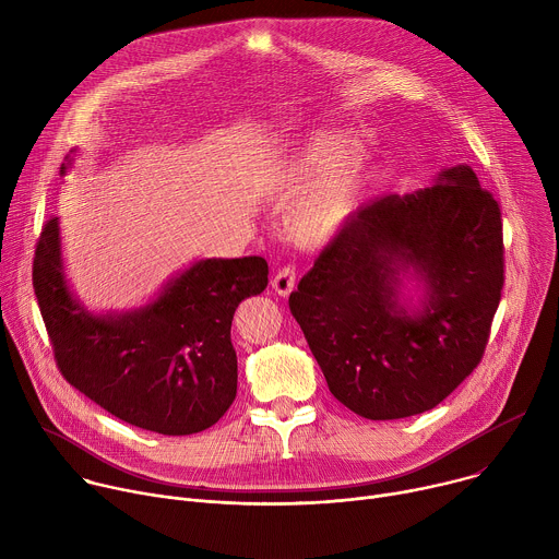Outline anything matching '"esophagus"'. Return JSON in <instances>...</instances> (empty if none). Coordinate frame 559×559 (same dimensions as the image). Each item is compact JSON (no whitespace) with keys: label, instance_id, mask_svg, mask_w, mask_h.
Segmentation results:
<instances>
[{"label":"esophagus","instance_id":"obj_1","mask_svg":"<svg viewBox=\"0 0 559 559\" xmlns=\"http://www.w3.org/2000/svg\"><path fill=\"white\" fill-rule=\"evenodd\" d=\"M294 285H296V272H294V267H281V270L276 272V276L272 278V287H274V292H276L278 296H289L292 289H294Z\"/></svg>","mask_w":559,"mask_h":559}]
</instances>
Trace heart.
<instances>
[{
  "label": "heart",
  "instance_id": "b5f03b06",
  "mask_svg": "<svg viewBox=\"0 0 559 559\" xmlns=\"http://www.w3.org/2000/svg\"><path fill=\"white\" fill-rule=\"evenodd\" d=\"M347 132H316L300 141L278 168L285 197L302 194L289 210L287 231L302 248L334 241L369 179V152L362 143L345 155Z\"/></svg>",
  "mask_w": 559,
  "mask_h": 559
}]
</instances>
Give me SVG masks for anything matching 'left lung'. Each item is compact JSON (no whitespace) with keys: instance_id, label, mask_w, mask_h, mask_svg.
Listing matches in <instances>:
<instances>
[{"instance_id":"obj_1","label":"left lung","mask_w":559,"mask_h":559,"mask_svg":"<svg viewBox=\"0 0 559 559\" xmlns=\"http://www.w3.org/2000/svg\"><path fill=\"white\" fill-rule=\"evenodd\" d=\"M502 285L500 205L455 166L360 205L289 309L336 401L397 420L440 405L483 360Z\"/></svg>"}]
</instances>
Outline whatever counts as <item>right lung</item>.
I'll return each instance as SVG.
<instances>
[{
    "label": "right lung",
    "mask_w": 559,
    "mask_h": 559,
    "mask_svg": "<svg viewBox=\"0 0 559 559\" xmlns=\"http://www.w3.org/2000/svg\"><path fill=\"white\" fill-rule=\"evenodd\" d=\"M70 164L66 156L61 177ZM267 272L261 257L201 259L145 305L97 313L68 285L55 216L39 236L33 287L57 367L74 389L128 425L190 436L234 403L231 318L238 302L267 287Z\"/></svg>",
    "instance_id": "add662e5"
}]
</instances>
